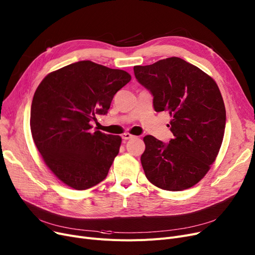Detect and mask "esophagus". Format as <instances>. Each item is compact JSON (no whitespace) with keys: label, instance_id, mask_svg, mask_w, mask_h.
<instances>
[{"label":"esophagus","instance_id":"esophagus-1","mask_svg":"<svg viewBox=\"0 0 255 255\" xmlns=\"http://www.w3.org/2000/svg\"><path fill=\"white\" fill-rule=\"evenodd\" d=\"M135 138H136V136L130 135V134H128V132H126V134L123 135L124 140H130V139H135Z\"/></svg>","mask_w":255,"mask_h":255}]
</instances>
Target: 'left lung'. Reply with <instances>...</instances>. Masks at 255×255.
Wrapping results in <instances>:
<instances>
[{
    "label": "left lung",
    "mask_w": 255,
    "mask_h": 255,
    "mask_svg": "<svg viewBox=\"0 0 255 255\" xmlns=\"http://www.w3.org/2000/svg\"><path fill=\"white\" fill-rule=\"evenodd\" d=\"M134 74L153 96L154 111L170 114L174 136L168 143L143 138L145 175L163 190L189 189L207 174L221 147L226 123L221 92L210 76L178 57L134 66Z\"/></svg>",
    "instance_id": "left-lung-1"
}]
</instances>
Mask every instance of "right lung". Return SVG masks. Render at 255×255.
<instances>
[{
    "instance_id": "right-lung-1",
    "label": "right lung",
    "mask_w": 255,
    "mask_h": 255,
    "mask_svg": "<svg viewBox=\"0 0 255 255\" xmlns=\"http://www.w3.org/2000/svg\"><path fill=\"white\" fill-rule=\"evenodd\" d=\"M130 81L121 69L79 61L47 75L34 93L30 127L47 167L63 183L86 190L103 181L121 138L92 130L118 90Z\"/></svg>"
}]
</instances>
